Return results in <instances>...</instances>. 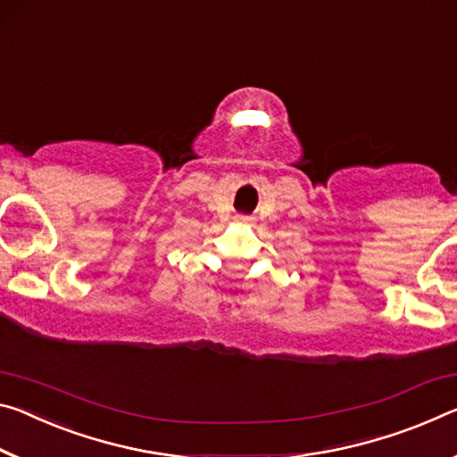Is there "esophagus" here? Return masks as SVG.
Returning a JSON list of instances; mask_svg holds the SVG:
<instances>
[{
	"mask_svg": "<svg viewBox=\"0 0 457 457\" xmlns=\"http://www.w3.org/2000/svg\"><path fill=\"white\" fill-rule=\"evenodd\" d=\"M242 220H245V217H242Z\"/></svg>",
	"mask_w": 457,
	"mask_h": 457,
	"instance_id": "34e87169",
	"label": "esophagus"
}]
</instances>
